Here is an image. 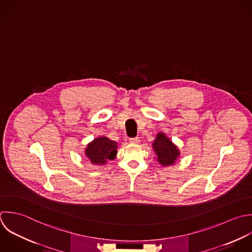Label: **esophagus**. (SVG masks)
<instances>
[{"mask_svg": "<svg viewBox=\"0 0 252 252\" xmlns=\"http://www.w3.org/2000/svg\"><path fill=\"white\" fill-rule=\"evenodd\" d=\"M129 142L130 143H134V144H137L140 142L139 138L138 137H133V138H129Z\"/></svg>", "mask_w": 252, "mask_h": 252, "instance_id": "esophagus-1", "label": "esophagus"}]
</instances>
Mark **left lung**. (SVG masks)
Masks as SVG:
<instances>
[{
  "instance_id": "8db88e82",
  "label": "left lung",
  "mask_w": 252,
  "mask_h": 252,
  "mask_svg": "<svg viewBox=\"0 0 252 252\" xmlns=\"http://www.w3.org/2000/svg\"><path fill=\"white\" fill-rule=\"evenodd\" d=\"M153 148L158 161L163 166L173 165L180 155L178 148L164 133H159L157 135L153 143Z\"/></svg>"
}]
</instances>
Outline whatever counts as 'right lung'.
I'll use <instances>...</instances> for the list:
<instances>
[{"instance_id":"add662e5","label":"right lung","mask_w":252,"mask_h":252,"mask_svg":"<svg viewBox=\"0 0 252 252\" xmlns=\"http://www.w3.org/2000/svg\"><path fill=\"white\" fill-rule=\"evenodd\" d=\"M118 145L115 141L107 137H99L88 144L85 155L93 164H105L107 160L116 157Z\"/></svg>"}]
</instances>
